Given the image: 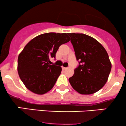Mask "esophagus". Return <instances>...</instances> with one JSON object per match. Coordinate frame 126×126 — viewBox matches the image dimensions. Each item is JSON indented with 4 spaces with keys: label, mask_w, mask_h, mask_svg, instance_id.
I'll return each mask as SVG.
<instances>
[{
    "label": "esophagus",
    "mask_w": 126,
    "mask_h": 126,
    "mask_svg": "<svg viewBox=\"0 0 126 126\" xmlns=\"http://www.w3.org/2000/svg\"><path fill=\"white\" fill-rule=\"evenodd\" d=\"M67 69V67H62V69H63V70H65V69Z\"/></svg>",
    "instance_id": "obj_1"
}]
</instances>
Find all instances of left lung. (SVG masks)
<instances>
[{
	"mask_svg": "<svg viewBox=\"0 0 126 126\" xmlns=\"http://www.w3.org/2000/svg\"><path fill=\"white\" fill-rule=\"evenodd\" d=\"M79 66L69 79L72 88L82 95L94 94L108 80L111 63L104 47L95 38L84 34L69 33Z\"/></svg>",
	"mask_w": 126,
	"mask_h": 126,
	"instance_id": "obj_1",
	"label": "left lung"
}]
</instances>
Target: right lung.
I'll return each mask as SVG.
<instances>
[{
	"label": "right lung",
	"mask_w": 126,
	"mask_h": 126,
	"mask_svg": "<svg viewBox=\"0 0 126 126\" xmlns=\"http://www.w3.org/2000/svg\"><path fill=\"white\" fill-rule=\"evenodd\" d=\"M70 40L68 33L49 32L37 36L26 45L19 54L18 72L27 89L43 95L53 88L62 67L49 64L50 59L55 58L59 47Z\"/></svg>",
	"instance_id": "right-lung-1"
}]
</instances>
